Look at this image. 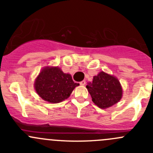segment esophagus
<instances>
[{
  "mask_svg": "<svg viewBox=\"0 0 153 153\" xmlns=\"http://www.w3.org/2000/svg\"><path fill=\"white\" fill-rule=\"evenodd\" d=\"M80 84H81V85H82V86L85 85V84H86V81H85V80H84V81H81V82H80Z\"/></svg>",
  "mask_w": 153,
  "mask_h": 153,
  "instance_id": "34e87169",
  "label": "esophagus"
}]
</instances>
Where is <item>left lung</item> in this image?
Returning a JSON list of instances; mask_svg holds the SVG:
<instances>
[{
	"label": "left lung",
	"instance_id": "left-lung-1",
	"mask_svg": "<svg viewBox=\"0 0 153 153\" xmlns=\"http://www.w3.org/2000/svg\"><path fill=\"white\" fill-rule=\"evenodd\" d=\"M86 87L92 101L102 109L117 103L122 98V87L117 78L104 72L93 77V82L89 83Z\"/></svg>",
	"mask_w": 153,
	"mask_h": 153
}]
</instances>
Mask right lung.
I'll return each mask as SVG.
<instances>
[{
  "instance_id": "add662e5",
  "label": "right lung",
  "mask_w": 153,
  "mask_h": 153,
  "mask_svg": "<svg viewBox=\"0 0 153 153\" xmlns=\"http://www.w3.org/2000/svg\"><path fill=\"white\" fill-rule=\"evenodd\" d=\"M78 85L69 74L63 73L58 67L44 68L34 84L38 95L50 103H59L66 99Z\"/></svg>"
}]
</instances>
